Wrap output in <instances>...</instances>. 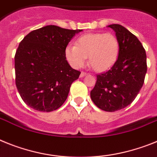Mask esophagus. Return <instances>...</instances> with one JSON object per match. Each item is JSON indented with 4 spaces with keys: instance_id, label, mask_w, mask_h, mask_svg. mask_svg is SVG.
Returning <instances> with one entry per match:
<instances>
[{
    "instance_id": "1",
    "label": "esophagus",
    "mask_w": 157,
    "mask_h": 157,
    "mask_svg": "<svg viewBox=\"0 0 157 157\" xmlns=\"http://www.w3.org/2000/svg\"><path fill=\"white\" fill-rule=\"evenodd\" d=\"M86 75H87V73H85V72H81L80 75V77H84V76H86Z\"/></svg>"
}]
</instances>
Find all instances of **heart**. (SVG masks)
I'll use <instances>...</instances> for the list:
<instances>
[{"label":"heart","mask_w":157,"mask_h":157,"mask_svg":"<svg viewBox=\"0 0 157 157\" xmlns=\"http://www.w3.org/2000/svg\"><path fill=\"white\" fill-rule=\"evenodd\" d=\"M119 42L112 33H89L80 36L74 45L65 50V58L74 69L83 67L88 57V64L96 72H104L116 62Z\"/></svg>","instance_id":"1"}]
</instances>
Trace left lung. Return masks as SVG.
<instances>
[{"mask_svg": "<svg viewBox=\"0 0 157 157\" xmlns=\"http://www.w3.org/2000/svg\"><path fill=\"white\" fill-rule=\"evenodd\" d=\"M119 42L116 62L105 73L96 75L91 98L99 108L113 112L134 100L144 84L147 72L146 53L135 35L120 24H111Z\"/></svg>", "mask_w": 157, "mask_h": 157, "instance_id": "8db88e82", "label": "left lung"}]
</instances>
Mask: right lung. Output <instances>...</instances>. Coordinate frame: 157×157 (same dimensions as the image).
Segmentation results:
<instances>
[{
	"label": "right lung",
	"instance_id": "1",
	"mask_svg": "<svg viewBox=\"0 0 157 157\" xmlns=\"http://www.w3.org/2000/svg\"><path fill=\"white\" fill-rule=\"evenodd\" d=\"M81 31L48 25L31 31L20 42L15 54L16 85L30 107L50 112L66 100L80 72L69 65L65 50Z\"/></svg>",
	"mask_w": 157,
	"mask_h": 157
}]
</instances>
